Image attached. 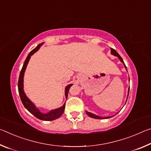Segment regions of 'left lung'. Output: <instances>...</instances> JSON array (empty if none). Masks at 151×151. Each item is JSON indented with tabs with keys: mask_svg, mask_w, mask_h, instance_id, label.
<instances>
[{
	"mask_svg": "<svg viewBox=\"0 0 151 151\" xmlns=\"http://www.w3.org/2000/svg\"><path fill=\"white\" fill-rule=\"evenodd\" d=\"M111 54H112L113 55H115V56H116V57H118L120 59V60H121L122 63H123V64L124 65L125 68H126V69H127V66H126V65H125L124 61H123V60H122V58H121V56H120V55H119V53L117 52L115 50L113 49V48H111ZM129 89H130V88H129V92H128V96H129ZM86 113L87 114V115H88V116L91 117V118H94V119H109V118H110L109 116H108V117H104V118H103V117H101V116H97V115H95V114H93V113H91V112H87V111L86 112Z\"/></svg>",
	"mask_w": 151,
	"mask_h": 151,
	"instance_id": "obj_1",
	"label": "left lung"
}]
</instances>
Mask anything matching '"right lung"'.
I'll use <instances>...</instances> for the list:
<instances>
[{"label": "right lung", "mask_w": 151, "mask_h": 151, "mask_svg": "<svg viewBox=\"0 0 151 151\" xmlns=\"http://www.w3.org/2000/svg\"><path fill=\"white\" fill-rule=\"evenodd\" d=\"M43 43L39 44L37 47L34 48L32 50L30 51L29 55L27 56L26 60H25L24 63V65L22 66V69L20 70L19 82H18V88H19V93L20 99H21L22 103L23 104V105L25 108H26L28 111L30 112V113L32 114L35 117H37V119L42 120V121H54V120L59 118V117L62 115L65 109V104H64L62 107H60V108L52 110V111H50L47 114H43L42 112H40L39 111V110L36 107L35 104L27 98V96H26V94H24V91H23V76H24V73L25 69H26L27 64L29 63L30 57H31V56L34 54L35 52H37V51L39 49L40 47H41V45ZM72 85L73 84L68 85L65 88V96L66 99H67V96H68V91H69L70 86Z\"/></svg>", "instance_id": "right-lung-1"}]
</instances>
